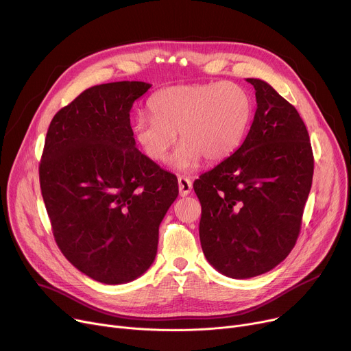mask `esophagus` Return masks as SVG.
I'll use <instances>...</instances> for the list:
<instances>
[{
    "label": "esophagus",
    "instance_id": "1",
    "mask_svg": "<svg viewBox=\"0 0 351 351\" xmlns=\"http://www.w3.org/2000/svg\"><path fill=\"white\" fill-rule=\"evenodd\" d=\"M178 189H180V195L181 197H186L188 193L191 192L192 189V182L188 177L185 176H180L178 177Z\"/></svg>",
    "mask_w": 351,
    "mask_h": 351
}]
</instances>
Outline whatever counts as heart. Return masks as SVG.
Instances as JSON below:
<instances>
[{
  "label": "heart",
  "instance_id": "1",
  "mask_svg": "<svg viewBox=\"0 0 351 351\" xmlns=\"http://www.w3.org/2000/svg\"><path fill=\"white\" fill-rule=\"evenodd\" d=\"M149 108L152 115L135 119V141L150 160L163 162L178 131L181 145L173 166L182 171L197 167L202 158L217 163L234 153L254 111L250 93L232 82L165 88L150 97Z\"/></svg>",
  "mask_w": 351,
  "mask_h": 351
}]
</instances>
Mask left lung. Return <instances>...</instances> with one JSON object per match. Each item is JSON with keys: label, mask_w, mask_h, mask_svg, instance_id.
Here are the masks:
<instances>
[{"label": "left lung", "mask_w": 351, "mask_h": 351, "mask_svg": "<svg viewBox=\"0 0 351 351\" xmlns=\"http://www.w3.org/2000/svg\"><path fill=\"white\" fill-rule=\"evenodd\" d=\"M256 111L243 145L195 182L208 262L248 279L278 266L295 245L314 174L298 111L269 84L248 77Z\"/></svg>", "instance_id": "1"}]
</instances>
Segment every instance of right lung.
<instances>
[{
  "label": "right lung",
  "mask_w": 351,
  "mask_h": 351,
  "mask_svg": "<svg viewBox=\"0 0 351 351\" xmlns=\"http://www.w3.org/2000/svg\"><path fill=\"white\" fill-rule=\"evenodd\" d=\"M150 86L123 81L82 92L54 115L38 166L58 248L104 285L132 282L150 267L178 195L177 177L135 147L130 111Z\"/></svg>",
  "instance_id": "1"
}]
</instances>
